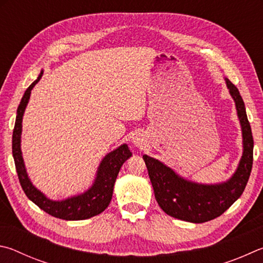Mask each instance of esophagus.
Returning a JSON list of instances; mask_svg holds the SVG:
<instances>
[{"label":"esophagus","mask_w":263,"mask_h":263,"mask_svg":"<svg viewBox=\"0 0 263 263\" xmlns=\"http://www.w3.org/2000/svg\"><path fill=\"white\" fill-rule=\"evenodd\" d=\"M133 143H134L136 146H142L143 145V139L141 136H136L135 139H133Z\"/></svg>","instance_id":"esophagus-1"}]
</instances>
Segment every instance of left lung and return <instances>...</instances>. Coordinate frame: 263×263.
<instances>
[{
    "instance_id": "8db88e82",
    "label": "left lung",
    "mask_w": 263,
    "mask_h": 263,
    "mask_svg": "<svg viewBox=\"0 0 263 263\" xmlns=\"http://www.w3.org/2000/svg\"><path fill=\"white\" fill-rule=\"evenodd\" d=\"M225 82L236 104L243 148L236 172L228 181L215 185L193 182L178 176L159 160L143 156L156 200L160 208L174 218L191 223H204L218 217L241 196L250 179L254 146L251 124L239 90L228 78H225Z\"/></svg>"
}]
</instances>
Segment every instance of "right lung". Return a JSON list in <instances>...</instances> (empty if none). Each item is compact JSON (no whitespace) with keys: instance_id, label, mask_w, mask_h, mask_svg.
<instances>
[{"instance_id":"add662e5","label":"right lung","mask_w":263,"mask_h":263,"mask_svg":"<svg viewBox=\"0 0 263 263\" xmlns=\"http://www.w3.org/2000/svg\"><path fill=\"white\" fill-rule=\"evenodd\" d=\"M43 73L44 71L41 70L38 78L27 87L17 109L15 128H13L12 134V156L13 160H15L18 179H20L21 186L26 196L50 216L66 220H82L91 218L103 213L108 206L110 200H112L114 183L117 180L120 168H121L123 163L130 157L132 153L128 149L127 144H122L106 155L104 159L101 160L98 171H97L95 182L92 183L89 190L80 195L68 197V199L62 201H53L48 199L39 190H36L27 176L24 160H23L21 135L23 115H24L26 105L29 103L31 90L40 81Z\"/></svg>"}]
</instances>
